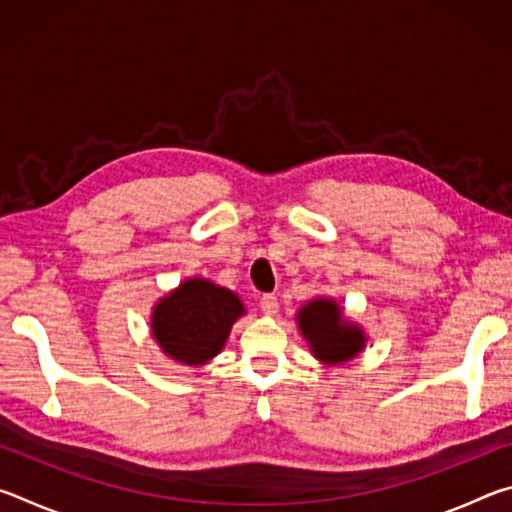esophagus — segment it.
<instances>
[{"label":"esophagus","mask_w":512,"mask_h":512,"mask_svg":"<svg viewBox=\"0 0 512 512\" xmlns=\"http://www.w3.org/2000/svg\"><path fill=\"white\" fill-rule=\"evenodd\" d=\"M259 307H262L266 316H273V314H277V307H280V302H277V298L271 296V293H266V296H262V300H259Z\"/></svg>","instance_id":"1"}]
</instances>
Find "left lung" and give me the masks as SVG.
Returning a JSON list of instances; mask_svg holds the SVG:
<instances>
[{"mask_svg":"<svg viewBox=\"0 0 512 512\" xmlns=\"http://www.w3.org/2000/svg\"><path fill=\"white\" fill-rule=\"evenodd\" d=\"M296 323L309 352L325 366H341L359 357L368 336L359 323L345 316V309L329 296H316L298 309Z\"/></svg>","mask_w":512,"mask_h":512,"instance_id":"obj_1","label":"left lung"}]
</instances>
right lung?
Instances as JSON below:
<instances>
[{"label":"right lung","mask_w":512,"mask_h":512,"mask_svg":"<svg viewBox=\"0 0 512 512\" xmlns=\"http://www.w3.org/2000/svg\"><path fill=\"white\" fill-rule=\"evenodd\" d=\"M246 314L235 291L207 277H187L151 309V339L180 366L201 368L219 354L232 325Z\"/></svg>","instance_id":"obj_1"}]
</instances>
